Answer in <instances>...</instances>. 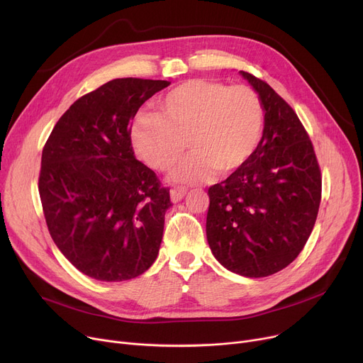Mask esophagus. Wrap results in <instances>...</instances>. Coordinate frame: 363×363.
Wrapping results in <instances>:
<instances>
[{
    "mask_svg": "<svg viewBox=\"0 0 363 363\" xmlns=\"http://www.w3.org/2000/svg\"><path fill=\"white\" fill-rule=\"evenodd\" d=\"M187 194V190L184 187H173L172 191H169V196H172V202H179L184 198V195Z\"/></svg>",
    "mask_w": 363,
    "mask_h": 363,
    "instance_id": "1",
    "label": "esophagus"
}]
</instances>
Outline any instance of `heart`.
Segmentation results:
<instances>
[{"label": "heart", "instance_id": "b5f03b06", "mask_svg": "<svg viewBox=\"0 0 363 363\" xmlns=\"http://www.w3.org/2000/svg\"><path fill=\"white\" fill-rule=\"evenodd\" d=\"M157 108V114L136 116L132 146L147 167L167 172L182 160L187 143L194 155L174 174L180 182H206L216 172L238 173L262 136V101L246 84L187 80L160 98Z\"/></svg>", "mask_w": 363, "mask_h": 363}]
</instances>
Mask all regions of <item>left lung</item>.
<instances>
[{
  "label": "left lung",
  "instance_id": "8db88e82",
  "mask_svg": "<svg viewBox=\"0 0 363 363\" xmlns=\"http://www.w3.org/2000/svg\"><path fill=\"white\" fill-rule=\"evenodd\" d=\"M240 74L262 101L264 133L242 169L208 189L206 239L223 267L259 279L281 271L302 252L321 203L323 176L291 106L267 82Z\"/></svg>",
  "mask_w": 363,
  "mask_h": 363
}]
</instances>
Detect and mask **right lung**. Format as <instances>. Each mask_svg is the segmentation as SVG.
Instances as JSON below:
<instances>
[{"mask_svg": "<svg viewBox=\"0 0 363 363\" xmlns=\"http://www.w3.org/2000/svg\"><path fill=\"white\" fill-rule=\"evenodd\" d=\"M167 80L114 79L79 98L42 149L39 196L51 238L80 272L124 281L154 264L169 189L138 161L130 129Z\"/></svg>", "mask_w": 363, "mask_h": 363, "instance_id": "right-lung-1", "label": "right lung"}]
</instances>
